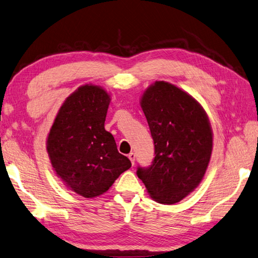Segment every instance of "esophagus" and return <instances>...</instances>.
<instances>
[{
	"label": "esophagus",
	"instance_id": "1",
	"mask_svg": "<svg viewBox=\"0 0 258 258\" xmlns=\"http://www.w3.org/2000/svg\"><path fill=\"white\" fill-rule=\"evenodd\" d=\"M128 159L131 160V162H132V164L134 165V163H135V154L134 153H130L128 154Z\"/></svg>",
	"mask_w": 258,
	"mask_h": 258
}]
</instances>
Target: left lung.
<instances>
[{"mask_svg": "<svg viewBox=\"0 0 258 258\" xmlns=\"http://www.w3.org/2000/svg\"><path fill=\"white\" fill-rule=\"evenodd\" d=\"M141 107L154 141V160L138 168L150 197L173 205L199 185L213 152V130L208 116L192 96L166 82L145 90Z\"/></svg>", "mask_w": 258, "mask_h": 258, "instance_id": "1", "label": "left lung"}]
</instances>
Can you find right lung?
<instances>
[{
	"label": "right lung",
	"instance_id": "add662e5",
	"mask_svg": "<svg viewBox=\"0 0 258 258\" xmlns=\"http://www.w3.org/2000/svg\"><path fill=\"white\" fill-rule=\"evenodd\" d=\"M109 102L99 86H80L66 98L48 134L47 152L55 174L85 198L106 192L132 165L104 127Z\"/></svg>",
	"mask_w": 258,
	"mask_h": 258
}]
</instances>
